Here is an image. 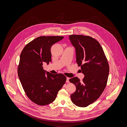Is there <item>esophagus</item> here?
Segmentation results:
<instances>
[{"label": "esophagus", "mask_w": 127, "mask_h": 127, "mask_svg": "<svg viewBox=\"0 0 127 127\" xmlns=\"http://www.w3.org/2000/svg\"><path fill=\"white\" fill-rule=\"evenodd\" d=\"M69 78H68V77L66 78V82H67V83L69 82Z\"/></svg>", "instance_id": "1"}]
</instances>
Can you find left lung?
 <instances>
[{"label": "left lung", "mask_w": 127, "mask_h": 127, "mask_svg": "<svg viewBox=\"0 0 127 127\" xmlns=\"http://www.w3.org/2000/svg\"><path fill=\"white\" fill-rule=\"evenodd\" d=\"M69 38L75 48L76 62L85 75L81 82L77 77L69 79L76 87L70 97L75 105L86 107L95 102L105 90L109 77V63L96 39L82 35H71Z\"/></svg>", "instance_id": "8db88e82"}]
</instances>
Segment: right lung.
Instances as JSON below:
<instances>
[{"label": "right lung", "instance_id": "right-lung-1", "mask_svg": "<svg viewBox=\"0 0 127 127\" xmlns=\"http://www.w3.org/2000/svg\"><path fill=\"white\" fill-rule=\"evenodd\" d=\"M64 38L40 36L27 44L20 56L18 74L26 94L40 106L53 102L66 81L63 74H51L43 69V63L51 61L52 46Z\"/></svg>", "mask_w": 127, "mask_h": 127}]
</instances>
